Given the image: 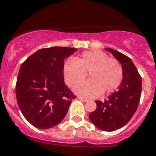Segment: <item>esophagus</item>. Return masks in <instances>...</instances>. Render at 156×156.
<instances>
[{
    "label": "esophagus",
    "mask_w": 156,
    "mask_h": 156,
    "mask_svg": "<svg viewBox=\"0 0 156 156\" xmlns=\"http://www.w3.org/2000/svg\"><path fill=\"white\" fill-rule=\"evenodd\" d=\"M78 99L81 100L82 102H87V101H88V99H87V98H82V97H78Z\"/></svg>",
    "instance_id": "esophagus-1"
}]
</instances>
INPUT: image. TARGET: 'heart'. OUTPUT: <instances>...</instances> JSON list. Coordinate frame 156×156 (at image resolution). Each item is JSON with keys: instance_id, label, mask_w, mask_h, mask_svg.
I'll return each instance as SVG.
<instances>
[{"instance_id": "obj_1", "label": "heart", "mask_w": 156, "mask_h": 156, "mask_svg": "<svg viewBox=\"0 0 156 156\" xmlns=\"http://www.w3.org/2000/svg\"><path fill=\"white\" fill-rule=\"evenodd\" d=\"M87 73L90 79L76 86L74 92L88 98L98 97L102 92L112 93L122 80V68L119 62L98 50L84 52L75 61H66L63 66L64 79L69 87L81 81Z\"/></svg>"}]
</instances>
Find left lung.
<instances>
[{
	"label": "left lung",
	"instance_id": "8db88e82",
	"mask_svg": "<svg viewBox=\"0 0 156 156\" xmlns=\"http://www.w3.org/2000/svg\"><path fill=\"white\" fill-rule=\"evenodd\" d=\"M105 49L121 63L122 81L119 90L104 102L95 101L97 108L89 118L100 130L114 131L122 128L135 115L141 97L142 78L131 58L113 49Z\"/></svg>",
	"mask_w": 156,
	"mask_h": 156
}]
</instances>
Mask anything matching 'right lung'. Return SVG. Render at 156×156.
Listing matches in <instances>:
<instances>
[{"mask_svg":"<svg viewBox=\"0 0 156 156\" xmlns=\"http://www.w3.org/2000/svg\"><path fill=\"white\" fill-rule=\"evenodd\" d=\"M75 51V48H45L22 63L16 84V101L24 117L37 128L57 126L76 98L63 76L64 61Z\"/></svg>","mask_w":156,"mask_h":156,"instance_id":"obj_1","label":"right lung"}]
</instances>
